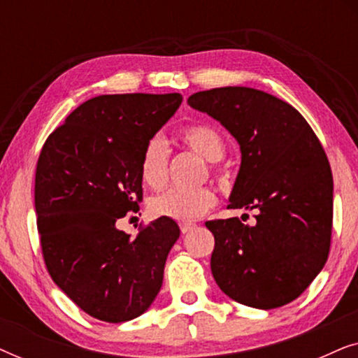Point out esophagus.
<instances>
[{"mask_svg":"<svg viewBox=\"0 0 358 358\" xmlns=\"http://www.w3.org/2000/svg\"><path fill=\"white\" fill-rule=\"evenodd\" d=\"M179 227H180V233L185 234V233L192 231V229L195 228V224H194V223H180Z\"/></svg>","mask_w":358,"mask_h":358,"instance_id":"1","label":"esophagus"}]
</instances>
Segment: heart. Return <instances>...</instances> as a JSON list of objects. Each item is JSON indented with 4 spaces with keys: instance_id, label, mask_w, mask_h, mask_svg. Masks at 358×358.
Segmentation results:
<instances>
[{
    "instance_id": "b5f03b06",
    "label": "heart",
    "mask_w": 358,
    "mask_h": 358,
    "mask_svg": "<svg viewBox=\"0 0 358 358\" xmlns=\"http://www.w3.org/2000/svg\"><path fill=\"white\" fill-rule=\"evenodd\" d=\"M180 141L210 163H217L224 155V141L213 127L190 125L180 131ZM169 148L161 136H153L146 143L140 159V178L150 189L158 190L168 180ZM217 203L212 189L194 190L169 189L150 200V212L155 217L171 218L176 222H194L203 217Z\"/></svg>"
}]
</instances>
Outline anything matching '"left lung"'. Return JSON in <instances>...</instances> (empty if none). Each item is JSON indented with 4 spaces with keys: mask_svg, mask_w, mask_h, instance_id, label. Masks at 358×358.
Listing matches in <instances>:
<instances>
[{
    "mask_svg": "<svg viewBox=\"0 0 358 358\" xmlns=\"http://www.w3.org/2000/svg\"><path fill=\"white\" fill-rule=\"evenodd\" d=\"M187 104L218 120L241 150L228 208L257 210L254 227L236 217L205 223L215 236V282L241 305H287L329 254L334 185L324 150L295 107L264 91L215 87Z\"/></svg>",
    "mask_w": 358,
    "mask_h": 358,
    "instance_id": "obj_1",
    "label": "left lung"
}]
</instances>
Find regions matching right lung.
Listing matches in <instances>:
<instances>
[{
  "label": "right lung",
  "mask_w": 358,
  "mask_h": 358,
  "mask_svg": "<svg viewBox=\"0 0 358 358\" xmlns=\"http://www.w3.org/2000/svg\"><path fill=\"white\" fill-rule=\"evenodd\" d=\"M180 102L178 92L92 97L48 136L38 156L43 261L58 288L96 320L138 317L163 285L178 223L158 218L134 239L115 223L140 210L141 153Z\"/></svg>",
  "instance_id": "obj_1"
}]
</instances>
